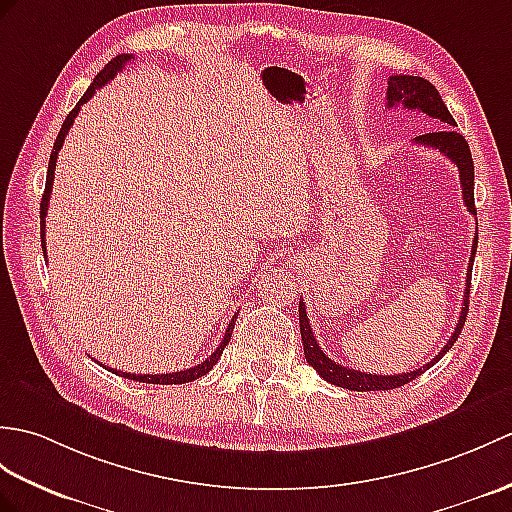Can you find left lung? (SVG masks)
Returning <instances> with one entry per match:
<instances>
[{
    "instance_id": "obj_1",
    "label": "left lung",
    "mask_w": 512,
    "mask_h": 512,
    "mask_svg": "<svg viewBox=\"0 0 512 512\" xmlns=\"http://www.w3.org/2000/svg\"><path fill=\"white\" fill-rule=\"evenodd\" d=\"M386 100H388V109H397V106H403L408 111H421L425 115L434 117V120L445 126L438 130V133H425L414 137V144H421L427 148H434L438 152H443L445 157L456 165L460 172V185H462V200H465V207L469 213L475 216V202H473V159H471V150L467 139L462 137L456 126V120L451 117L447 111V106L443 102L441 95H438L436 87L432 82H427L421 76H390L388 78V91H386ZM475 248H478V235L473 237V246H471V264L467 270V290H465V307H462L458 325L451 334L449 342L443 347V351L432 358V362H427L425 366L417 368V371L410 373H401V375H371V373H362V371H353L349 366L336 364L334 360H329L325 351L318 347L314 331L310 327V318H307L305 312V303L299 301V325H301V338H303V351H305V360L310 366H314V371L325 379V382L347 388V390H390V388H399L403 384L412 382L414 377H419L425 373L427 368H432L443 355L454 347V342L458 340L462 325H465L467 310H469V290H471V270H473V257H475Z\"/></svg>"
}]
</instances>
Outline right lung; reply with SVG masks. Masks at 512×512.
Listing matches in <instances>:
<instances>
[{
  "label": "right lung",
  "mask_w": 512,
  "mask_h": 512,
  "mask_svg": "<svg viewBox=\"0 0 512 512\" xmlns=\"http://www.w3.org/2000/svg\"><path fill=\"white\" fill-rule=\"evenodd\" d=\"M130 54H120V56H115L113 61L106 65L98 76L93 78V82H91V87L87 89V93L82 95L80 98V102L74 106V109H71V113L67 115V120L63 122V128H61V133H58V137H56V141H54V150H52V154H50V163H47V178H45V192H43V198H41V246H43V255H45V216H47V202H50V194H52V183H54V170H56V157H58V150L63 148V144H65V137H67V133H69V128L74 126V120H76V115H78V111H80V106L85 104L87 100H91L93 98V93L98 91L100 87H104L106 82H111L117 74H120L122 71V67L130 61ZM235 318H237V314L231 318V323H229V327H227V331H224V338H222V342L218 344V349L213 351L209 358L205 360V362H200L198 366H192V368H187V371H178V373H161V375H135V373H122V371H117V368H109V366H104V368H109V371H113L115 375H122V377H126V379H133V382H144V384H187V382H194V379H198V377H202V375H207L213 366H216V362L220 360V355H222V351H224V347H227L229 344V340H231V334H233V327H235Z\"/></svg>",
  "instance_id": "obj_1"
}]
</instances>
